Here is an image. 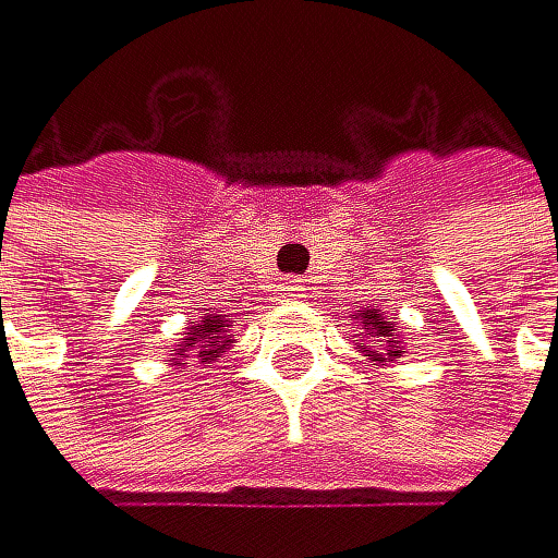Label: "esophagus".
I'll list each match as a JSON object with an SVG mask.
<instances>
[{
  "label": "esophagus",
  "instance_id": "34e87169",
  "mask_svg": "<svg viewBox=\"0 0 558 558\" xmlns=\"http://www.w3.org/2000/svg\"><path fill=\"white\" fill-rule=\"evenodd\" d=\"M282 296H303V286L300 282H282Z\"/></svg>",
  "mask_w": 558,
  "mask_h": 558
}]
</instances>
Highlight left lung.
<instances>
[{
    "instance_id": "1",
    "label": "left lung",
    "mask_w": 558,
    "mask_h": 558,
    "mask_svg": "<svg viewBox=\"0 0 558 558\" xmlns=\"http://www.w3.org/2000/svg\"><path fill=\"white\" fill-rule=\"evenodd\" d=\"M355 327H359V348L365 355H373V362H386V359H397L400 355V335H397V320L393 317H383L379 311H359L352 314Z\"/></svg>"
}]
</instances>
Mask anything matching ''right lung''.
I'll return each instance as SVG.
<instances>
[{
  "label": "right lung",
  "instance_id": "1",
  "mask_svg": "<svg viewBox=\"0 0 558 558\" xmlns=\"http://www.w3.org/2000/svg\"><path fill=\"white\" fill-rule=\"evenodd\" d=\"M231 317L227 314H203L199 320H193L185 327V338H179V344L172 348V355L179 359L175 365H189V359H203V362H214L220 359V352L231 344Z\"/></svg>",
  "mask_w": 558,
  "mask_h": 558
}]
</instances>
